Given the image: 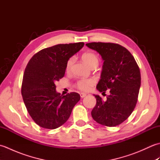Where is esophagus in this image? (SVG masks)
<instances>
[{"instance_id": "1", "label": "esophagus", "mask_w": 160, "mask_h": 160, "mask_svg": "<svg viewBox=\"0 0 160 160\" xmlns=\"http://www.w3.org/2000/svg\"><path fill=\"white\" fill-rule=\"evenodd\" d=\"M80 97L82 98H84V97L87 96V93H80Z\"/></svg>"}]
</instances>
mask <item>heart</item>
<instances>
[{
    "label": "heart",
    "instance_id": "b5f03b06",
    "mask_svg": "<svg viewBox=\"0 0 160 160\" xmlns=\"http://www.w3.org/2000/svg\"><path fill=\"white\" fill-rule=\"evenodd\" d=\"M82 59L89 67H91L93 65H98V58L96 54L91 52L84 53L82 56ZM74 58L72 57L69 59L67 61L66 69L67 71L70 70L71 66L73 64ZM96 83V80L93 78H88V79H81L78 81L76 84V87L78 89H79L81 91H89L91 87Z\"/></svg>",
    "mask_w": 160,
    "mask_h": 160
}]
</instances>
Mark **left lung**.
I'll list each match as a JSON object with an SVG mask.
<instances>
[{"label":"left lung","instance_id":"1","mask_svg":"<svg viewBox=\"0 0 160 160\" xmlns=\"http://www.w3.org/2000/svg\"><path fill=\"white\" fill-rule=\"evenodd\" d=\"M86 45L100 54L104 63L97 89L110 95L103 101L98 95L91 111L95 121L107 127L120 124L129 117L138 101L141 85L140 71L134 57L118 44L91 42Z\"/></svg>","mask_w":160,"mask_h":160}]
</instances>
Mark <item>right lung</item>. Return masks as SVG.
<instances>
[{
    "label": "right lung",
    "mask_w": 160,
    "mask_h": 160,
    "mask_svg": "<svg viewBox=\"0 0 160 160\" xmlns=\"http://www.w3.org/2000/svg\"><path fill=\"white\" fill-rule=\"evenodd\" d=\"M84 42L60 44L33 56L24 72L21 93L30 116L40 127L54 129L64 124L80 95L56 91L55 82L64 76L67 61L82 48Z\"/></svg>",
    "instance_id": "obj_1"
}]
</instances>
